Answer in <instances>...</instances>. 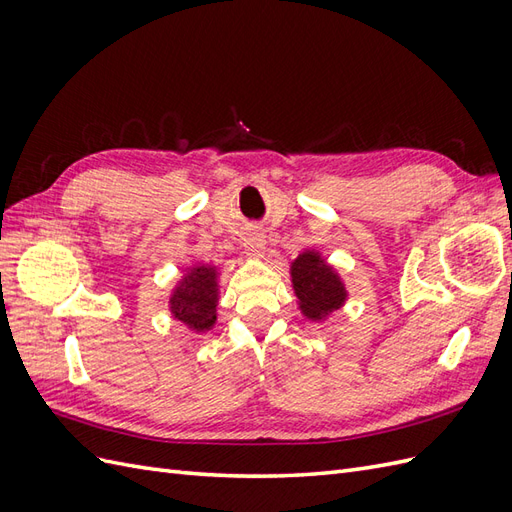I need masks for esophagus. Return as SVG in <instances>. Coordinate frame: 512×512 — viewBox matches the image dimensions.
Listing matches in <instances>:
<instances>
[{"mask_svg":"<svg viewBox=\"0 0 512 512\" xmlns=\"http://www.w3.org/2000/svg\"><path fill=\"white\" fill-rule=\"evenodd\" d=\"M243 247L250 254H254V256H258V254H262V250H265V235H262L260 230H250L245 235V239H243Z\"/></svg>","mask_w":512,"mask_h":512,"instance_id":"34e87169","label":"esophagus"}]
</instances>
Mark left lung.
<instances>
[{
	"label": "left lung",
	"instance_id": "1",
	"mask_svg": "<svg viewBox=\"0 0 512 512\" xmlns=\"http://www.w3.org/2000/svg\"><path fill=\"white\" fill-rule=\"evenodd\" d=\"M292 284L307 318L320 320L344 303L346 290L318 254H301L292 265Z\"/></svg>",
	"mask_w": 512,
	"mask_h": 512
}]
</instances>
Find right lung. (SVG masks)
Instances as JSON below:
<instances>
[{
	"mask_svg": "<svg viewBox=\"0 0 512 512\" xmlns=\"http://www.w3.org/2000/svg\"><path fill=\"white\" fill-rule=\"evenodd\" d=\"M218 282L211 267H194L170 297V312L194 331H207L215 322Z\"/></svg>",
	"mask_w": 512,
	"mask_h": 512,
	"instance_id": "1",
	"label": "right lung"
}]
</instances>
